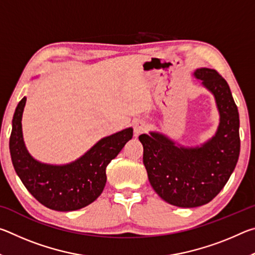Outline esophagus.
<instances>
[{
    "label": "esophagus",
    "instance_id": "1",
    "mask_svg": "<svg viewBox=\"0 0 255 255\" xmlns=\"http://www.w3.org/2000/svg\"><path fill=\"white\" fill-rule=\"evenodd\" d=\"M146 130V124L143 122V120H137L133 124V133H135V136H139L140 133L145 132Z\"/></svg>",
    "mask_w": 255,
    "mask_h": 255
}]
</instances>
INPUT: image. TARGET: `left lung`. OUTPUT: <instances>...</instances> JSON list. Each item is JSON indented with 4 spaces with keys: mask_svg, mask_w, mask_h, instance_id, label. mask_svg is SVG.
Segmentation results:
<instances>
[{
    "mask_svg": "<svg viewBox=\"0 0 255 255\" xmlns=\"http://www.w3.org/2000/svg\"><path fill=\"white\" fill-rule=\"evenodd\" d=\"M193 75L215 98L219 114L215 135L195 147L176 144L157 131L139 136L150 185L164 201L182 208L208 204L221 192L241 147L239 110L227 82L210 68H198Z\"/></svg>",
    "mask_w": 255,
    "mask_h": 255,
    "instance_id": "8db88e82",
    "label": "left lung"
}]
</instances>
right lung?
Instances as JSON below:
<instances>
[{"mask_svg": "<svg viewBox=\"0 0 255 255\" xmlns=\"http://www.w3.org/2000/svg\"><path fill=\"white\" fill-rule=\"evenodd\" d=\"M27 98L18 103L10 136V154L16 174L41 205L57 211L83 208L101 195L107 182L108 164L132 138V128L103 137L80 158L63 165L37 161L28 152L22 133Z\"/></svg>", "mask_w": 255, "mask_h": 255, "instance_id": "add662e5", "label": "right lung"}]
</instances>
